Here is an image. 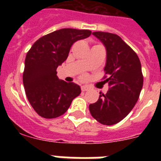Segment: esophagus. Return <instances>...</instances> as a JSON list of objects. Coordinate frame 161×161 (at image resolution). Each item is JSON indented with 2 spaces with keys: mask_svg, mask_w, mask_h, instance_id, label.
<instances>
[{
  "mask_svg": "<svg viewBox=\"0 0 161 161\" xmlns=\"http://www.w3.org/2000/svg\"><path fill=\"white\" fill-rule=\"evenodd\" d=\"M90 89V88L89 86H86V85H84V86H81V91L85 92V91H88Z\"/></svg>",
  "mask_w": 161,
  "mask_h": 161,
  "instance_id": "1",
  "label": "esophagus"
}]
</instances>
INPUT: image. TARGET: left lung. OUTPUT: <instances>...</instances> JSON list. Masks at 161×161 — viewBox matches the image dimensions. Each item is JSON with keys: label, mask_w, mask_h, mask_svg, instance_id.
<instances>
[{"label": "left lung", "mask_w": 161, "mask_h": 161, "mask_svg": "<svg viewBox=\"0 0 161 161\" xmlns=\"http://www.w3.org/2000/svg\"><path fill=\"white\" fill-rule=\"evenodd\" d=\"M93 35L106 48L103 80L109 89L89 105V111L97 122L109 126L123 120L137 102L143 84L141 64L137 54L119 35L102 31Z\"/></svg>", "instance_id": "8db88e82"}]
</instances>
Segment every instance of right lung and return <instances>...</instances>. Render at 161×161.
Returning <instances> with one entry per match:
<instances>
[{"label":"right lung","mask_w":161,"mask_h":161,"mask_svg":"<svg viewBox=\"0 0 161 161\" xmlns=\"http://www.w3.org/2000/svg\"><path fill=\"white\" fill-rule=\"evenodd\" d=\"M91 33L89 30H58L41 37L27 52L23 85L30 104L39 116H61L80 95L79 85L59 80L56 69L67 59L72 44L88 38Z\"/></svg>","instance_id":"right-lung-1"}]
</instances>
